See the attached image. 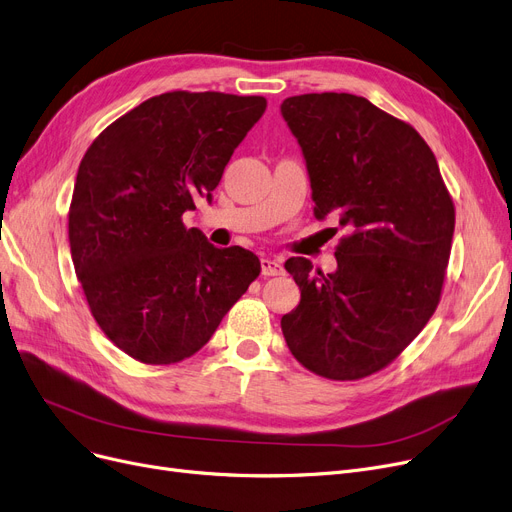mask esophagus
<instances>
[{
    "label": "esophagus",
    "mask_w": 512,
    "mask_h": 512,
    "mask_svg": "<svg viewBox=\"0 0 512 512\" xmlns=\"http://www.w3.org/2000/svg\"><path fill=\"white\" fill-rule=\"evenodd\" d=\"M261 274L263 276H282L284 265L278 259H261Z\"/></svg>",
    "instance_id": "1"
}]
</instances>
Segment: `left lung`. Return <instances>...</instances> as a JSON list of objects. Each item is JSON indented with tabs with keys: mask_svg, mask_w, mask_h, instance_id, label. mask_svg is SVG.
<instances>
[{
	"mask_svg": "<svg viewBox=\"0 0 512 512\" xmlns=\"http://www.w3.org/2000/svg\"><path fill=\"white\" fill-rule=\"evenodd\" d=\"M280 110L303 150L316 217L347 228L337 272L286 259L301 301L282 316V335L307 370L360 381L389 366L435 314L456 209L429 144L366 98L303 94Z\"/></svg>",
	"mask_w": 512,
	"mask_h": 512,
	"instance_id": "8db88e82",
	"label": "left lung"
}]
</instances>
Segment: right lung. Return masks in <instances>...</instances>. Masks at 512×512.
Instances as JSON below:
<instances>
[{
	"mask_svg": "<svg viewBox=\"0 0 512 512\" xmlns=\"http://www.w3.org/2000/svg\"><path fill=\"white\" fill-rule=\"evenodd\" d=\"M263 96L175 90L110 123L83 154L69 209L75 274L104 335L150 366L213 337L259 276L247 249H217L182 215L211 201Z\"/></svg>",
	"mask_w": 512,
	"mask_h": 512,
	"instance_id": "add662e5",
	"label": "right lung"
}]
</instances>
